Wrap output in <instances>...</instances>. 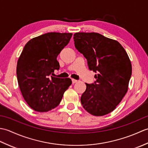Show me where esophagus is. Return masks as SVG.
I'll list each match as a JSON object with an SVG mask.
<instances>
[{
  "label": "esophagus",
  "mask_w": 148,
  "mask_h": 148,
  "mask_svg": "<svg viewBox=\"0 0 148 148\" xmlns=\"http://www.w3.org/2000/svg\"><path fill=\"white\" fill-rule=\"evenodd\" d=\"M77 82V80L74 79H72V84H74V83H76Z\"/></svg>",
  "instance_id": "esophagus-1"
}]
</instances>
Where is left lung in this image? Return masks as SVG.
<instances>
[{
    "instance_id": "obj_1",
    "label": "left lung",
    "mask_w": 148,
    "mask_h": 148,
    "mask_svg": "<svg viewBox=\"0 0 148 148\" xmlns=\"http://www.w3.org/2000/svg\"><path fill=\"white\" fill-rule=\"evenodd\" d=\"M74 45L87 60L96 81L87 84L81 97L84 109L96 116L114 110L128 91L132 65L127 53L117 40L99 33L74 34Z\"/></svg>"
}]
</instances>
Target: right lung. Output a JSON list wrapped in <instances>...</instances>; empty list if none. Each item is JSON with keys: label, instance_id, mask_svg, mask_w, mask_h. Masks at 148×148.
<instances>
[{"label": "right lung", "instance_id": "1", "mask_svg": "<svg viewBox=\"0 0 148 148\" xmlns=\"http://www.w3.org/2000/svg\"><path fill=\"white\" fill-rule=\"evenodd\" d=\"M72 36L47 33L34 37L24 46L17 62L18 83L25 100L34 111L47 112L55 108L72 84L69 78L51 76L59 69L56 58Z\"/></svg>", "mask_w": 148, "mask_h": 148}]
</instances>
